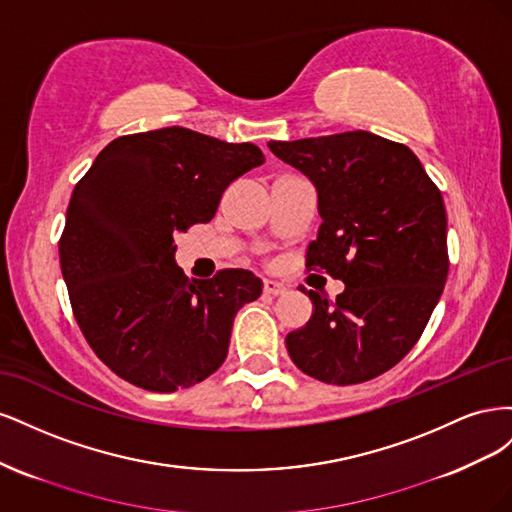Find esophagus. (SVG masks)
<instances>
[{"instance_id": "obj_1", "label": "esophagus", "mask_w": 512, "mask_h": 512, "mask_svg": "<svg viewBox=\"0 0 512 512\" xmlns=\"http://www.w3.org/2000/svg\"><path fill=\"white\" fill-rule=\"evenodd\" d=\"M262 290H265V294H271V297H280V294H284L288 288L275 280H265L262 282Z\"/></svg>"}]
</instances>
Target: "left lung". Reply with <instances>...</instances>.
Listing matches in <instances>:
<instances>
[{"mask_svg": "<svg viewBox=\"0 0 512 512\" xmlns=\"http://www.w3.org/2000/svg\"><path fill=\"white\" fill-rule=\"evenodd\" d=\"M269 149L318 192L322 224L307 269L346 284L335 301L307 292L312 318L286 335L290 359L327 384L378 378L412 350L444 290L438 185L406 145L365 130L271 141Z\"/></svg>", "mask_w": 512, "mask_h": 512, "instance_id": "8db88e82", "label": "left lung"}]
</instances>
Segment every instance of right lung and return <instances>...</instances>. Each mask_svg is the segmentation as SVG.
I'll return each mask as SVG.
<instances>
[{
    "instance_id": "obj_1",
    "label": "right lung",
    "mask_w": 512,
    "mask_h": 512,
    "mask_svg": "<svg viewBox=\"0 0 512 512\" xmlns=\"http://www.w3.org/2000/svg\"><path fill=\"white\" fill-rule=\"evenodd\" d=\"M262 162L252 143L173 126L115 138L76 183L61 273L87 344L119 378L173 393L224 363L232 320L262 282L245 269L190 280L175 237L207 224L228 185Z\"/></svg>"
}]
</instances>
